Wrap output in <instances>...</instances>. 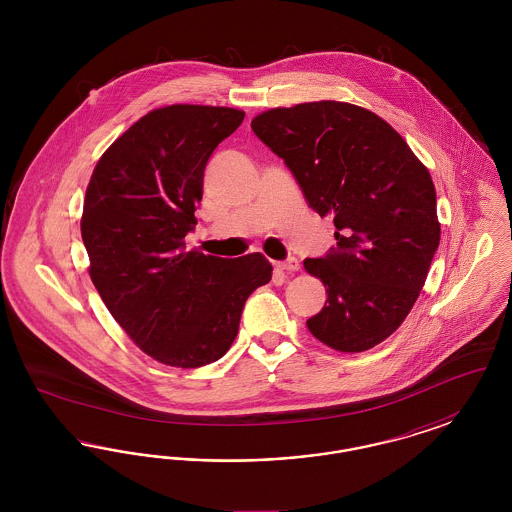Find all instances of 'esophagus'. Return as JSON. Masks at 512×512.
Returning a JSON list of instances; mask_svg holds the SVG:
<instances>
[{"label":"esophagus","mask_w":512,"mask_h":512,"mask_svg":"<svg viewBox=\"0 0 512 512\" xmlns=\"http://www.w3.org/2000/svg\"><path fill=\"white\" fill-rule=\"evenodd\" d=\"M278 268L288 270V272H295V270H299V261H297L295 257H290V259H286V261L278 263Z\"/></svg>","instance_id":"esophagus-1"}]
</instances>
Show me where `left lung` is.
<instances>
[{
  "instance_id": "8db88e82",
  "label": "left lung",
  "mask_w": 512,
  "mask_h": 512,
  "mask_svg": "<svg viewBox=\"0 0 512 512\" xmlns=\"http://www.w3.org/2000/svg\"><path fill=\"white\" fill-rule=\"evenodd\" d=\"M251 128L284 159L309 207L336 226V247L303 261L328 293L307 328L343 353L390 338L439 245L430 172L388 122L343 101L270 109Z\"/></svg>"
}]
</instances>
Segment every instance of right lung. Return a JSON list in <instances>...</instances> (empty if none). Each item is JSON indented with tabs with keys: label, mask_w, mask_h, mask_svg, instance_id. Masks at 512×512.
<instances>
[{
	"label": "right lung",
	"mask_w": 512,
	"mask_h": 512,
	"mask_svg": "<svg viewBox=\"0 0 512 512\" xmlns=\"http://www.w3.org/2000/svg\"><path fill=\"white\" fill-rule=\"evenodd\" d=\"M244 117L211 105L149 111L101 155L86 190L90 278L130 340L163 365L219 361L247 297L272 278L261 253L222 259L184 244L207 161Z\"/></svg>",
	"instance_id": "right-lung-1"
}]
</instances>
